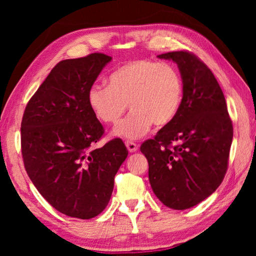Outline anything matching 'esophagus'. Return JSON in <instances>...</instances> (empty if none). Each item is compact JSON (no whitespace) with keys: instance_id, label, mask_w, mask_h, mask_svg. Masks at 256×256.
Instances as JSON below:
<instances>
[{"instance_id":"obj_1","label":"esophagus","mask_w":256,"mask_h":256,"mask_svg":"<svg viewBox=\"0 0 256 256\" xmlns=\"http://www.w3.org/2000/svg\"><path fill=\"white\" fill-rule=\"evenodd\" d=\"M126 146H127L129 152H138V146L136 144V143L130 142V141L126 142Z\"/></svg>"}]
</instances>
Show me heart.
<instances>
[{"instance_id":"heart-1","label":"heart","mask_w":256,"mask_h":256,"mask_svg":"<svg viewBox=\"0 0 256 256\" xmlns=\"http://www.w3.org/2000/svg\"><path fill=\"white\" fill-rule=\"evenodd\" d=\"M184 82L171 64L138 59L126 62L110 76V85L93 84L87 101L104 124H116L127 110L132 113L114 129L113 135L136 140L152 124L166 127L174 120L183 104Z\"/></svg>"}]
</instances>
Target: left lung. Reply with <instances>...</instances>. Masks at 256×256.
Listing matches in <instances>:
<instances>
[{
	"label": "left lung",
	"instance_id": "left-lung-1",
	"mask_svg": "<svg viewBox=\"0 0 256 256\" xmlns=\"http://www.w3.org/2000/svg\"><path fill=\"white\" fill-rule=\"evenodd\" d=\"M177 64L184 82L180 113L142 143L154 194L168 208L186 210L210 197L228 166L233 126L211 70L188 51L160 54Z\"/></svg>",
	"mask_w": 256,
	"mask_h": 256
}]
</instances>
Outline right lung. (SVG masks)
<instances>
[{"mask_svg":"<svg viewBox=\"0 0 256 256\" xmlns=\"http://www.w3.org/2000/svg\"><path fill=\"white\" fill-rule=\"evenodd\" d=\"M110 60L96 52L59 62L23 114L20 146L28 176L48 204L73 218L90 219L104 211L128 156L121 138L94 148L104 130L87 93Z\"/></svg>","mask_w":256,"mask_h":256,"instance_id":"right-lung-1","label":"right lung"}]
</instances>
